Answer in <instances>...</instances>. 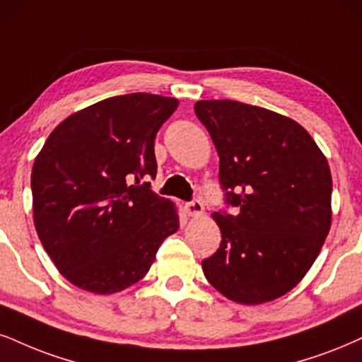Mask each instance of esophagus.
Returning <instances> with one entry per match:
<instances>
[{"mask_svg": "<svg viewBox=\"0 0 362 362\" xmlns=\"http://www.w3.org/2000/svg\"><path fill=\"white\" fill-rule=\"evenodd\" d=\"M186 213H188L189 216H202L203 215V203L199 202V199H193V202L186 203Z\"/></svg>", "mask_w": 362, "mask_h": 362, "instance_id": "esophagus-1", "label": "esophagus"}]
</instances>
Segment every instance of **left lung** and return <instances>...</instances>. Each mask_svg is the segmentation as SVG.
<instances>
[{"label":"left lung","instance_id":"obj_1","mask_svg":"<svg viewBox=\"0 0 362 362\" xmlns=\"http://www.w3.org/2000/svg\"><path fill=\"white\" fill-rule=\"evenodd\" d=\"M194 112L220 156V185L236 215L203 260L208 282L230 300L263 304L304 279L331 230L332 176L300 124L236 100H198Z\"/></svg>","mask_w":362,"mask_h":362}]
</instances>
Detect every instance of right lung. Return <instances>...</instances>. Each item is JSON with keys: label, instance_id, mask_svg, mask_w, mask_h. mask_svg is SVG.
I'll list each match as a JSON object with an SVG mask.
<instances>
[{"label": "right lung", "instance_id": "obj_1", "mask_svg": "<svg viewBox=\"0 0 362 362\" xmlns=\"http://www.w3.org/2000/svg\"><path fill=\"white\" fill-rule=\"evenodd\" d=\"M177 99L110 97L53 129L31 171L38 238L62 275L92 293H115L149 272L180 228L173 202L151 191L154 139Z\"/></svg>", "mask_w": 362, "mask_h": 362}]
</instances>
